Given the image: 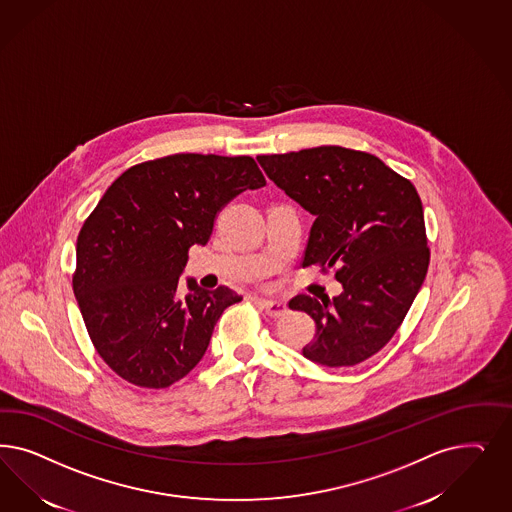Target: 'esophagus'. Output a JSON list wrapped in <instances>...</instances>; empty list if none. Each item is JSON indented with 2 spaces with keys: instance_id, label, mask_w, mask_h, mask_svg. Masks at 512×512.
Wrapping results in <instances>:
<instances>
[{
  "instance_id": "1",
  "label": "esophagus",
  "mask_w": 512,
  "mask_h": 512,
  "mask_svg": "<svg viewBox=\"0 0 512 512\" xmlns=\"http://www.w3.org/2000/svg\"><path fill=\"white\" fill-rule=\"evenodd\" d=\"M258 305H260L262 309H265V313L269 314V316H273V318L284 316L286 311H288L286 303L281 301V299H258Z\"/></svg>"
}]
</instances>
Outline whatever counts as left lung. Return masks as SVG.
<instances>
[{
	"mask_svg": "<svg viewBox=\"0 0 512 512\" xmlns=\"http://www.w3.org/2000/svg\"><path fill=\"white\" fill-rule=\"evenodd\" d=\"M288 198L314 216L303 267H337L343 292L296 296L290 309L316 322L307 360L356 365L384 347L409 313L429 264L422 201L373 154L316 147L256 158Z\"/></svg>",
	"mask_w": 512,
	"mask_h": 512,
	"instance_id": "left-lung-1",
	"label": "left lung"
}]
</instances>
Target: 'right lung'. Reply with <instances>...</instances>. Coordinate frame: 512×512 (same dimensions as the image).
<instances>
[{
    "instance_id": "right-lung-1",
    "label": "right lung",
    "mask_w": 512,
    "mask_h": 512,
    "mask_svg": "<svg viewBox=\"0 0 512 512\" xmlns=\"http://www.w3.org/2000/svg\"><path fill=\"white\" fill-rule=\"evenodd\" d=\"M262 186L250 156L173 154L133 165L107 188L77 237L73 292L118 377L158 390L198 365L218 318L243 297L194 279L182 296L188 248L207 245L228 201Z\"/></svg>"
}]
</instances>
